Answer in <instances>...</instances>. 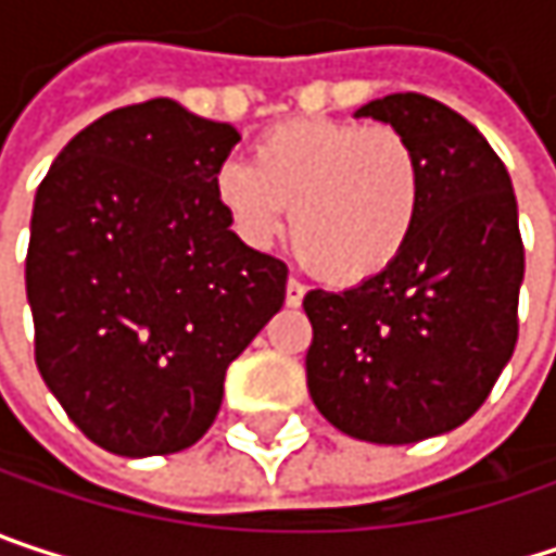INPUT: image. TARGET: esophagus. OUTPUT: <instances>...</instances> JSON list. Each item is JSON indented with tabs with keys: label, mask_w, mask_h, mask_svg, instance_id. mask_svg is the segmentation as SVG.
I'll use <instances>...</instances> for the list:
<instances>
[{
	"label": "esophagus",
	"mask_w": 556,
	"mask_h": 556,
	"mask_svg": "<svg viewBox=\"0 0 556 556\" xmlns=\"http://www.w3.org/2000/svg\"><path fill=\"white\" fill-rule=\"evenodd\" d=\"M302 299H305V286L295 282V279H289V282H286V305H289V308H299Z\"/></svg>",
	"instance_id": "obj_1"
}]
</instances>
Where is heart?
<instances>
[{
    "label": "heart",
    "mask_w": 556,
    "mask_h": 556,
    "mask_svg": "<svg viewBox=\"0 0 556 556\" xmlns=\"http://www.w3.org/2000/svg\"><path fill=\"white\" fill-rule=\"evenodd\" d=\"M215 205L251 248H270L286 228L295 254L328 282L383 277L408 248L425 176L412 141L389 125L289 118L251 144V167L212 176Z\"/></svg>",
    "instance_id": "heart-1"
}]
</instances>
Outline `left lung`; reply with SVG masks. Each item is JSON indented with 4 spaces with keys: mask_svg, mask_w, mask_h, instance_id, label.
I'll return each instance as SVG.
<instances>
[{
    "mask_svg": "<svg viewBox=\"0 0 556 556\" xmlns=\"http://www.w3.org/2000/svg\"><path fill=\"white\" fill-rule=\"evenodd\" d=\"M402 131L425 176L415 235L383 277L312 289L305 377L348 438L415 444L464 425L518 341L525 248L508 169L454 109L392 92L354 112Z\"/></svg>",
    "mask_w": 556,
    "mask_h": 556,
    "instance_id": "obj_1",
    "label": "left lung"
}]
</instances>
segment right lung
<instances>
[{
    "label": "right lung",
    "instance_id": "1",
    "mask_svg": "<svg viewBox=\"0 0 556 556\" xmlns=\"http://www.w3.org/2000/svg\"><path fill=\"white\" fill-rule=\"evenodd\" d=\"M238 141L151 99L83 128L38 186L35 361L70 421L118 457L192 447L228 364L282 308L286 264L248 248L212 195Z\"/></svg>",
    "mask_w": 556,
    "mask_h": 556
}]
</instances>
